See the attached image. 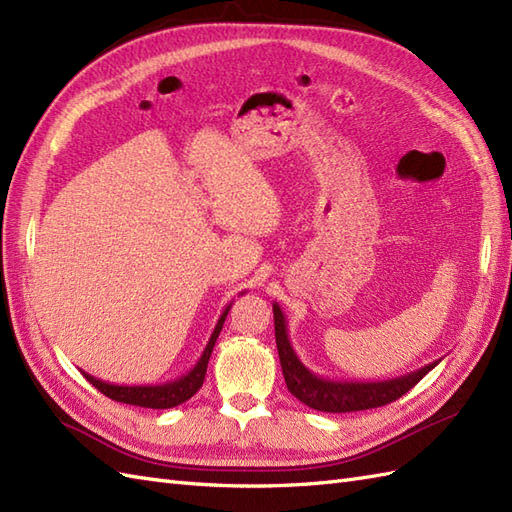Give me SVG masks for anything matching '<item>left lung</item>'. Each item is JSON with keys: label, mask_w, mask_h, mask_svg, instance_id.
Instances as JSON below:
<instances>
[{"label": "left lung", "mask_w": 512, "mask_h": 512, "mask_svg": "<svg viewBox=\"0 0 512 512\" xmlns=\"http://www.w3.org/2000/svg\"><path fill=\"white\" fill-rule=\"evenodd\" d=\"M272 311L274 337H277V350L281 370L285 376V385L290 389L292 396L307 404L309 409L324 413H350L385 406L393 400L402 398L406 391L413 389L441 361L437 359L424 365V368L398 378H389V381H331V378H322L318 374H313L309 368H305L303 361L298 359L290 344V337H287V322L279 303H272Z\"/></svg>", "instance_id": "1"}]
</instances>
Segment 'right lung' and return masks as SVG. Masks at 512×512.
<instances>
[{
    "instance_id": "add662e5",
    "label": "right lung",
    "mask_w": 512,
    "mask_h": 512,
    "mask_svg": "<svg viewBox=\"0 0 512 512\" xmlns=\"http://www.w3.org/2000/svg\"><path fill=\"white\" fill-rule=\"evenodd\" d=\"M229 309H231V305H227L225 311L220 313V318H218L214 331H212V337H209L203 355L199 357V361L194 363V368H190L186 374L177 376L175 381H166V383H160V385H114V383L99 381V378L90 376L86 372H82V374L90 385L97 387L103 393V396H108L116 402L144 406V409H173V406L190 400L194 393L201 389V385L205 381L209 357H212L214 344H216V339L222 331V324H225Z\"/></svg>"
}]
</instances>
